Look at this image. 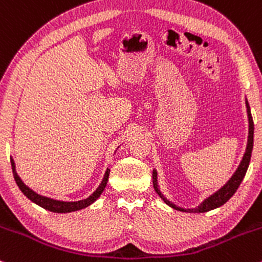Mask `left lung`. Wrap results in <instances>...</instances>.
Segmentation results:
<instances>
[{
  "mask_svg": "<svg viewBox=\"0 0 262 262\" xmlns=\"http://www.w3.org/2000/svg\"><path fill=\"white\" fill-rule=\"evenodd\" d=\"M245 104H246V112H248V119H249V135H248V144H246V149L244 152V156H243L242 161H240L239 166L235 172L233 173V176L228 180V182L225 183L224 186H222L218 191H215L214 193L210 194L209 197H207L206 200L202 201V203H200V206L196 207V208H182V207L176 206L175 203H172L171 201L167 200L166 197L162 194L160 186H159L158 182V171L155 169L152 170V185H154V189L156 191V193L160 196V198L164 201L167 206H170L171 208L180 210V212H187V213H204L208 212V210L215 209L218 207L223 206L225 202L229 201V198L233 196L234 193L236 192L237 187L242 183L243 179H244L246 171H248L249 164H250V159H251V151H252V146H254V122H252V117H251V111H250V106H249V102L245 98Z\"/></svg>",
  "mask_w": 262,
  "mask_h": 262,
  "instance_id": "1",
  "label": "left lung"
}]
</instances>
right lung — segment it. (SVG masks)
I'll return each mask as SVG.
<instances>
[{"instance_id":"1","label":"right lung","mask_w":262,"mask_h":262,"mask_svg":"<svg viewBox=\"0 0 262 262\" xmlns=\"http://www.w3.org/2000/svg\"><path fill=\"white\" fill-rule=\"evenodd\" d=\"M11 165H12V171H13L14 180H16V183L18 185V187H19L20 191L23 192V194H25L28 200H31L33 203L38 204V206H40L41 208L50 210V212H54V213L76 212V210L83 209L86 208V207L91 206V204L101 196L102 192L104 191V188H106L107 182H108V176H110V169H107L106 173H104L103 176V180H102V182L100 183V186H98L97 189H96L90 197H87L85 200H81V201H75V202H65V201L54 200V198L38 194L37 192H34L32 188H29L28 186L22 181V179L18 176L16 171V164H14V160L12 158H11Z\"/></svg>"}]
</instances>
